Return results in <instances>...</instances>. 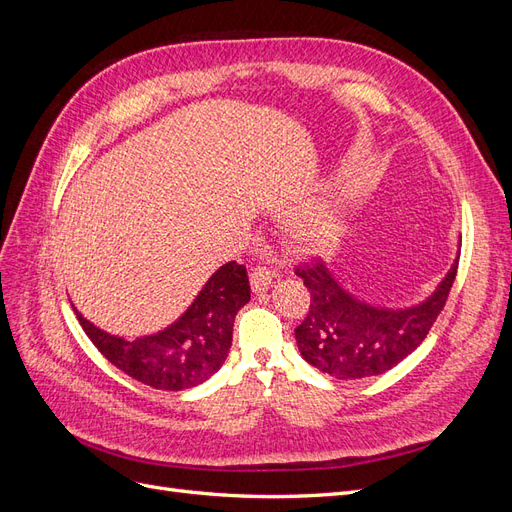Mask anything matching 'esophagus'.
Returning a JSON list of instances; mask_svg holds the SVG:
<instances>
[{
    "label": "esophagus",
    "instance_id": "esophagus-1",
    "mask_svg": "<svg viewBox=\"0 0 512 512\" xmlns=\"http://www.w3.org/2000/svg\"><path fill=\"white\" fill-rule=\"evenodd\" d=\"M271 280H273V273L267 267L258 265L250 271V284L254 292H265L271 286Z\"/></svg>",
    "mask_w": 512,
    "mask_h": 512
}]
</instances>
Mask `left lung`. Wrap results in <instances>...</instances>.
<instances>
[{"mask_svg": "<svg viewBox=\"0 0 512 512\" xmlns=\"http://www.w3.org/2000/svg\"><path fill=\"white\" fill-rule=\"evenodd\" d=\"M459 256L440 286L423 303L406 309L369 305L356 299L322 262L297 273L309 290V312L294 329L303 359L337 380L380 376L421 346L446 305Z\"/></svg>", "mask_w": 512, "mask_h": 512, "instance_id": "obj_1", "label": "left lung"}]
</instances>
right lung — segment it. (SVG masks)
I'll return each instance as SVG.
<instances>
[{
	"mask_svg": "<svg viewBox=\"0 0 512 512\" xmlns=\"http://www.w3.org/2000/svg\"><path fill=\"white\" fill-rule=\"evenodd\" d=\"M247 301V271L230 260L209 277L194 303L170 327L153 335L117 337L74 312L94 346L123 374L160 391H185L222 367L232 344L235 316Z\"/></svg>",
	"mask_w": 512,
	"mask_h": 512,
	"instance_id": "add662e5",
	"label": "right lung"
}]
</instances>
